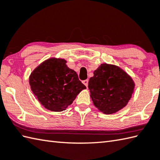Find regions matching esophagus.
Segmentation results:
<instances>
[{
    "instance_id": "1",
    "label": "esophagus",
    "mask_w": 160,
    "mask_h": 160,
    "mask_svg": "<svg viewBox=\"0 0 160 160\" xmlns=\"http://www.w3.org/2000/svg\"><path fill=\"white\" fill-rule=\"evenodd\" d=\"M82 83L87 87H88V83H89V80L87 79V80H83V81H82Z\"/></svg>"
}]
</instances>
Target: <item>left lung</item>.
<instances>
[{
	"instance_id": "8db88e82",
	"label": "left lung",
	"mask_w": 160,
	"mask_h": 160,
	"mask_svg": "<svg viewBox=\"0 0 160 160\" xmlns=\"http://www.w3.org/2000/svg\"><path fill=\"white\" fill-rule=\"evenodd\" d=\"M88 87L95 107L105 114H112L128 104L135 83L119 67L104 63L94 71Z\"/></svg>"
}]
</instances>
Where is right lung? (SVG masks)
Returning a JSON list of instances; mask_svg holds the SVG:
<instances>
[{"label":"right lung","mask_w":160,"mask_h":160,"mask_svg":"<svg viewBox=\"0 0 160 160\" xmlns=\"http://www.w3.org/2000/svg\"><path fill=\"white\" fill-rule=\"evenodd\" d=\"M67 61L49 58L37 67L29 76L33 94L47 109L64 111L86 87L78 79L76 72L67 66Z\"/></svg>","instance_id":"1"}]
</instances>
